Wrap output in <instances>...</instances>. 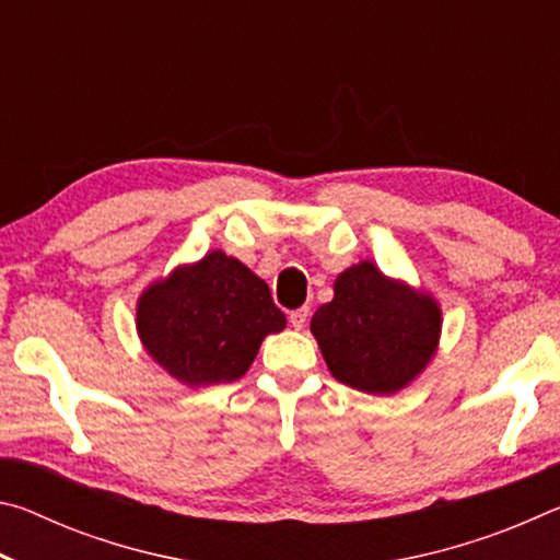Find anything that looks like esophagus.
<instances>
[{
  "mask_svg": "<svg viewBox=\"0 0 560 560\" xmlns=\"http://www.w3.org/2000/svg\"><path fill=\"white\" fill-rule=\"evenodd\" d=\"M306 318H308V308H306V306L293 308L291 314H289V324H291L293 328H303V326H306Z\"/></svg>",
  "mask_w": 560,
  "mask_h": 560,
  "instance_id": "obj_1",
  "label": "esophagus"
}]
</instances>
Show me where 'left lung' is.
I'll list each match as a JSON object with an SVG mask.
<instances>
[{
  "instance_id": "left-lung-1",
  "label": "left lung",
  "mask_w": 560,
  "mask_h": 560,
  "mask_svg": "<svg viewBox=\"0 0 560 560\" xmlns=\"http://www.w3.org/2000/svg\"><path fill=\"white\" fill-rule=\"evenodd\" d=\"M442 311L430 293L385 277L373 261L346 269L334 301L311 318L330 375L368 395L410 385L440 343Z\"/></svg>"
}]
</instances>
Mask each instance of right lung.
<instances>
[{"mask_svg": "<svg viewBox=\"0 0 560 560\" xmlns=\"http://www.w3.org/2000/svg\"><path fill=\"white\" fill-rule=\"evenodd\" d=\"M138 336L148 355L189 387L232 383L249 371L261 340L287 316L267 281L240 259L210 252L140 293Z\"/></svg>", "mask_w": 560, "mask_h": 560, "instance_id": "add662e5", "label": "right lung"}]
</instances>
